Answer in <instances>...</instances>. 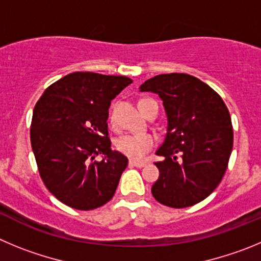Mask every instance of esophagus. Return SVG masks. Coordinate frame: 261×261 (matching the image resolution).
Returning <instances> with one entry per match:
<instances>
[{
	"mask_svg": "<svg viewBox=\"0 0 261 261\" xmlns=\"http://www.w3.org/2000/svg\"><path fill=\"white\" fill-rule=\"evenodd\" d=\"M147 165V161H136V160H130V166H136V168H143Z\"/></svg>",
	"mask_w": 261,
	"mask_h": 261,
	"instance_id": "34e87169",
	"label": "esophagus"
}]
</instances>
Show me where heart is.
Wrapping results in <instances>:
<instances>
[{"instance_id": "b5f03b06", "label": "heart", "mask_w": 261, "mask_h": 261, "mask_svg": "<svg viewBox=\"0 0 261 261\" xmlns=\"http://www.w3.org/2000/svg\"><path fill=\"white\" fill-rule=\"evenodd\" d=\"M154 144V138L148 133L126 134L117 140V149L134 160H139Z\"/></svg>"}]
</instances>
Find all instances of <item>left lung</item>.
Segmentation results:
<instances>
[{"instance_id":"left-lung-1","label":"left lung","mask_w":261,"mask_h":261,"mask_svg":"<svg viewBox=\"0 0 261 261\" xmlns=\"http://www.w3.org/2000/svg\"><path fill=\"white\" fill-rule=\"evenodd\" d=\"M140 92L163 100L168 127L156 151L160 177L152 186L159 203L186 208L210 196L226 171L233 149V126L224 100L189 74H161L145 81Z\"/></svg>"}]
</instances>
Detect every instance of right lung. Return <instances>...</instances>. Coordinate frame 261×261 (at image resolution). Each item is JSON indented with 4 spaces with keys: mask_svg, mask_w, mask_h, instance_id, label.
Returning a JSON list of instances; mask_svg holds the SVG:
<instances>
[{
    "mask_svg": "<svg viewBox=\"0 0 261 261\" xmlns=\"http://www.w3.org/2000/svg\"><path fill=\"white\" fill-rule=\"evenodd\" d=\"M130 83L122 75L75 71L49 86L37 101L32 151L44 185L63 204L90 211L113 198L128 160L112 149L108 110Z\"/></svg>",
    "mask_w": 261,
    "mask_h": 261,
    "instance_id": "obj_1",
    "label": "right lung"
}]
</instances>
